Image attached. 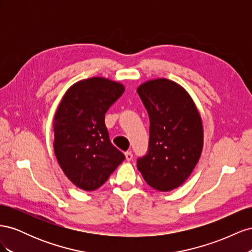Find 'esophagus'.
Masks as SVG:
<instances>
[{
    "label": "esophagus",
    "instance_id": "34e87169",
    "mask_svg": "<svg viewBox=\"0 0 252 252\" xmlns=\"http://www.w3.org/2000/svg\"><path fill=\"white\" fill-rule=\"evenodd\" d=\"M125 158H126L127 161H131L132 158H133L132 152H131V151H127V152H125Z\"/></svg>",
    "mask_w": 252,
    "mask_h": 252
}]
</instances>
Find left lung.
Instances as JSON below:
<instances>
[{
  "label": "left lung",
  "mask_w": 252,
  "mask_h": 252,
  "mask_svg": "<svg viewBox=\"0 0 252 252\" xmlns=\"http://www.w3.org/2000/svg\"><path fill=\"white\" fill-rule=\"evenodd\" d=\"M138 94L149 121L147 154L136 167L147 184L158 191H170L184 183L203 149L200 113L187 91L167 79L142 84Z\"/></svg>",
  "instance_id": "1"
}]
</instances>
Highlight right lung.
<instances>
[{
    "instance_id": "obj_1",
    "label": "right lung",
    "mask_w": 252,
    "mask_h": 252,
    "mask_svg": "<svg viewBox=\"0 0 252 252\" xmlns=\"http://www.w3.org/2000/svg\"><path fill=\"white\" fill-rule=\"evenodd\" d=\"M124 90L108 79L83 80L67 90L56 112L57 159L66 177L86 191L101 187L125 159L105 125V113Z\"/></svg>"
}]
</instances>
